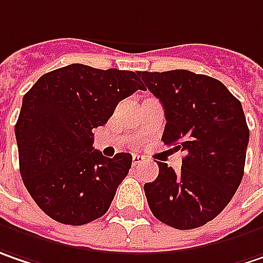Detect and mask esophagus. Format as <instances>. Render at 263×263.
Listing matches in <instances>:
<instances>
[{"label":"esophagus","instance_id":"esophagus-1","mask_svg":"<svg viewBox=\"0 0 263 263\" xmlns=\"http://www.w3.org/2000/svg\"><path fill=\"white\" fill-rule=\"evenodd\" d=\"M144 161H146V159H144L143 156H140V155H134V156H132V163H134V165L143 163Z\"/></svg>","mask_w":263,"mask_h":263}]
</instances>
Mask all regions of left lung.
<instances>
[{
  "mask_svg": "<svg viewBox=\"0 0 263 263\" xmlns=\"http://www.w3.org/2000/svg\"><path fill=\"white\" fill-rule=\"evenodd\" d=\"M138 76L162 102L163 144L186 153L178 173L158 162L156 180L144 184L148 207L176 229L199 228L222 213L244 176L250 131L241 102L222 82L192 71Z\"/></svg>",
  "mask_w": 263,
  "mask_h": 263,
  "instance_id": "obj_1",
  "label": "left lung"
}]
</instances>
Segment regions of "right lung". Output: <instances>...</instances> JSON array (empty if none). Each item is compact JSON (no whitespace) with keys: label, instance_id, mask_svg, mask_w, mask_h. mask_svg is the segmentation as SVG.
Here are the masks:
<instances>
[{"label":"right lung","instance_id":"add662e5","mask_svg":"<svg viewBox=\"0 0 263 263\" xmlns=\"http://www.w3.org/2000/svg\"><path fill=\"white\" fill-rule=\"evenodd\" d=\"M138 89L144 87L134 71L71 64L46 72L25 93L14 126L21 176L49 217L79 226L110 209L132 156H102L92 131Z\"/></svg>","mask_w":263,"mask_h":263}]
</instances>
